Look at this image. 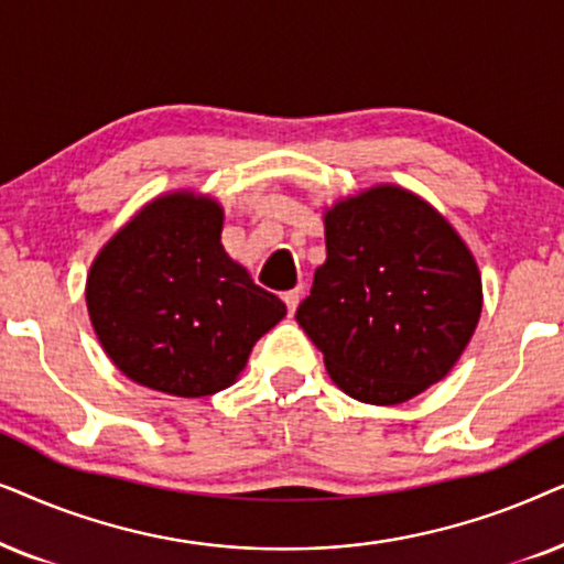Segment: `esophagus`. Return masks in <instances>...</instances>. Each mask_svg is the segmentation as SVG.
I'll return each mask as SVG.
<instances>
[{
    "instance_id": "34e87169",
    "label": "esophagus",
    "mask_w": 564,
    "mask_h": 564,
    "mask_svg": "<svg viewBox=\"0 0 564 564\" xmlns=\"http://www.w3.org/2000/svg\"><path fill=\"white\" fill-rule=\"evenodd\" d=\"M283 302H286V306H289V314H294L299 302H302V291H299V289L286 291V294H283Z\"/></svg>"
}]
</instances>
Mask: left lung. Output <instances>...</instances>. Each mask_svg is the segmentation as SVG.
Masks as SVG:
<instances>
[{
    "mask_svg": "<svg viewBox=\"0 0 564 564\" xmlns=\"http://www.w3.org/2000/svg\"><path fill=\"white\" fill-rule=\"evenodd\" d=\"M327 260L296 322L352 400L408 402L462 358L482 275L444 214L400 185H373L325 208Z\"/></svg>",
    "mask_w": 564,
    "mask_h": 564,
    "instance_id": "1",
    "label": "left lung"
}]
</instances>
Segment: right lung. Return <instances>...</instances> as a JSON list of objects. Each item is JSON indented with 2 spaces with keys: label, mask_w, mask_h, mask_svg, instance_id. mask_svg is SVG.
<instances>
[{
  "label": "right lung",
  "mask_w": 564,
  "mask_h": 564,
  "mask_svg": "<svg viewBox=\"0 0 564 564\" xmlns=\"http://www.w3.org/2000/svg\"><path fill=\"white\" fill-rule=\"evenodd\" d=\"M221 229L219 200L183 187L141 206L95 254L89 322L123 377L172 397L216 394L286 317L229 258Z\"/></svg>",
  "instance_id": "add662e5"
}]
</instances>
